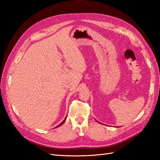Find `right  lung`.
<instances>
[{
	"instance_id": "obj_1",
	"label": "right lung",
	"mask_w": 160,
	"mask_h": 160,
	"mask_svg": "<svg viewBox=\"0 0 160 160\" xmlns=\"http://www.w3.org/2000/svg\"><path fill=\"white\" fill-rule=\"evenodd\" d=\"M66 119H67V117H66V118H65V119L63 120V122H62V123H61V124H59V125H58V126H57V127H55V128H58V127H59V126H61V125H62V123H64V122H65V120H66Z\"/></svg>"
}]
</instances>
